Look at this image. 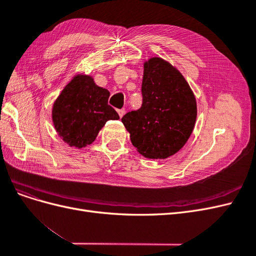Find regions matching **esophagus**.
<instances>
[{"instance_id":"34e87169","label":"esophagus","mask_w":256,"mask_h":256,"mask_svg":"<svg viewBox=\"0 0 256 256\" xmlns=\"http://www.w3.org/2000/svg\"><path fill=\"white\" fill-rule=\"evenodd\" d=\"M118 115H120V118H122V116H124V114H125V109H120V110H118Z\"/></svg>"}]
</instances>
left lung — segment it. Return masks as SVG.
Segmentation results:
<instances>
[{
	"label": "left lung",
	"mask_w": 256,
	"mask_h": 256,
	"mask_svg": "<svg viewBox=\"0 0 256 256\" xmlns=\"http://www.w3.org/2000/svg\"><path fill=\"white\" fill-rule=\"evenodd\" d=\"M142 106L122 122L131 143L146 158L173 156L188 141L196 120V100L184 76L166 60L144 63Z\"/></svg>",
	"instance_id": "obj_1"
}]
</instances>
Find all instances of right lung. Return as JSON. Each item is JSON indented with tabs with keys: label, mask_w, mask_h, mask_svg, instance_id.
Segmentation results:
<instances>
[{
	"label": "right lung",
	"mask_w": 256,
	"mask_h": 256,
	"mask_svg": "<svg viewBox=\"0 0 256 256\" xmlns=\"http://www.w3.org/2000/svg\"><path fill=\"white\" fill-rule=\"evenodd\" d=\"M110 92L95 84L86 74H76L69 82L52 108V120L65 143L82 148L95 141L108 120L120 116L108 104Z\"/></svg>",
	"instance_id": "add662e5"
}]
</instances>
